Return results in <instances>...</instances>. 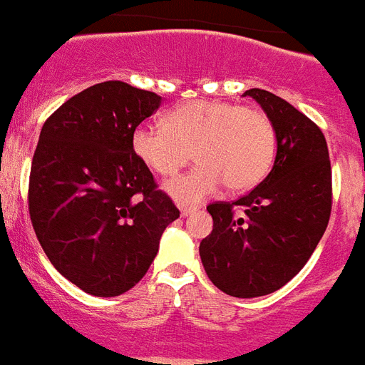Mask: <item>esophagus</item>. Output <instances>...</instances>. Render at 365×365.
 <instances>
[{
    "label": "esophagus",
    "mask_w": 365,
    "mask_h": 365,
    "mask_svg": "<svg viewBox=\"0 0 365 365\" xmlns=\"http://www.w3.org/2000/svg\"><path fill=\"white\" fill-rule=\"evenodd\" d=\"M195 212V208H189V206H182V208H180V213H182V217H187L189 213H192Z\"/></svg>",
    "instance_id": "obj_1"
}]
</instances>
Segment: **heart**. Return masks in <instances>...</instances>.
I'll return each instance as SVG.
<instances>
[{
	"label": "heart",
	"mask_w": 365,
	"mask_h": 365,
	"mask_svg": "<svg viewBox=\"0 0 365 365\" xmlns=\"http://www.w3.org/2000/svg\"><path fill=\"white\" fill-rule=\"evenodd\" d=\"M135 155L159 176H173L192 159L198 165L165 183L182 204H197L227 185L247 191L268 174L275 157V131L259 108L225 101H191L165 115L163 125L133 131Z\"/></svg>",
	"instance_id": "obj_1"
}]
</instances>
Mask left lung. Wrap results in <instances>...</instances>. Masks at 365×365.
Segmentation results:
<instances>
[{"mask_svg":"<svg viewBox=\"0 0 365 365\" xmlns=\"http://www.w3.org/2000/svg\"><path fill=\"white\" fill-rule=\"evenodd\" d=\"M277 140L268 176L236 202L210 204L213 230L200 242L210 281L236 298L275 292L294 277L321 242L331 212L327 138L300 110L266 90H247ZM242 207V216L233 208Z\"/></svg>","mask_w":365,"mask_h":365,"instance_id":"8db88e82","label":"left lung"}]
</instances>
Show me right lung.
Masks as SVG:
<instances>
[{
  "instance_id": "right-lung-1",
  "label": "right lung",
  "mask_w": 365,
  "mask_h": 365,
  "mask_svg": "<svg viewBox=\"0 0 365 365\" xmlns=\"http://www.w3.org/2000/svg\"><path fill=\"white\" fill-rule=\"evenodd\" d=\"M161 101L108 80L65 101L41 129L29 217L54 268L91 296L133 289L180 217L131 146L133 131Z\"/></svg>"
}]
</instances>
